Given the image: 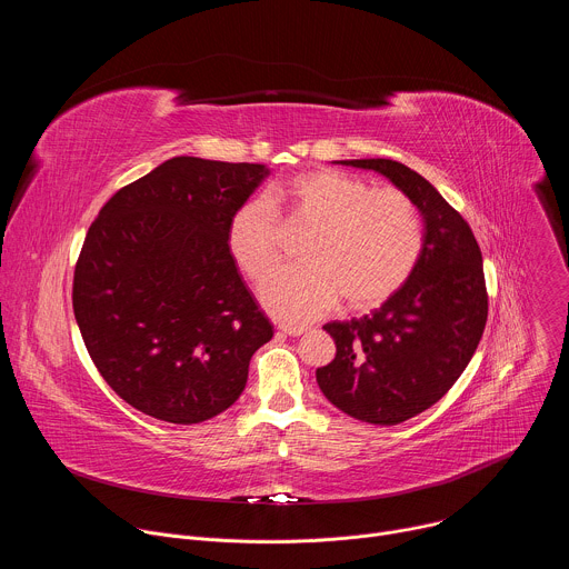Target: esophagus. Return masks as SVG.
Segmentation results:
<instances>
[{"label":"esophagus","instance_id":"esophagus-1","mask_svg":"<svg viewBox=\"0 0 569 569\" xmlns=\"http://www.w3.org/2000/svg\"><path fill=\"white\" fill-rule=\"evenodd\" d=\"M283 336H290V338H299L308 331V327H303V323H279L277 327Z\"/></svg>","mask_w":569,"mask_h":569}]
</instances>
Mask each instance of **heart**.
<instances>
[{
  "instance_id": "1",
  "label": "heart",
  "mask_w": 569,
  "mask_h": 569,
  "mask_svg": "<svg viewBox=\"0 0 569 569\" xmlns=\"http://www.w3.org/2000/svg\"><path fill=\"white\" fill-rule=\"evenodd\" d=\"M274 209L290 222L312 224L301 248L306 261L279 268L259 290L263 306L286 321L327 312L340 297L347 308H373L410 279L423 252V220L412 198L323 169L277 182L266 198L231 213L227 252L250 279H261L279 259Z\"/></svg>"
}]
</instances>
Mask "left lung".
<instances>
[{"label":"left lung","mask_w":569,"mask_h":569,"mask_svg":"<svg viewBox=\"0 0 569 569\" xmlns=\"http://www.w3.org/2000/svg\"><path fill=\"white\" fill-rule=\"evenodd\" d=\"M376 171L423 216V252L410 279L371 315L323 323L336 358L317 385L338 410L396 426L432 405L468 367L489 315L481 252L468 222L417 171L393 159H342Z\"/></svg>","instance_id":"8db88e82"}]
</instances>
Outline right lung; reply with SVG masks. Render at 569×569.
<instances>
[{
    "label": "right lung",
    "instance_id": "obj_1",
    "mask_svg": "<svg viewBox=\"0 0 569 569\" xmlns=\"http://www.w3.org/2000/svg\"><path fill=\"white\" fill-rule=\"evenodd\" d=\"M266 164L173 157L119 189L73 272V315L103 380L134 410L178 426L224 412L272 323L227 252L231 213Z\"/></svg>",
    "mask_w": 569,
    "mask_h": 569
}]
</instances>
